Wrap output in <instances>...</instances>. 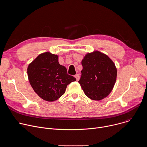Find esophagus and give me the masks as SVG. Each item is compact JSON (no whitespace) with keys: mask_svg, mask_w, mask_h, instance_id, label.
<instances>
[{"mask_svg":"<svg viewBox=\"0 0 147 147\" xmlns=\"http://www.w3.org/2000/svg\"><path fill=\"white\" fill-rule=\"evenodd\" d=\"M74 77H75V78H76L77 81H78V80H79V79H80V76H79V74H76V75L74 76Z\"/></svg>","mask_w":147,"mask_h":147,"instance_id":"esophagus-1","label":"esophagus"}]
</instances>
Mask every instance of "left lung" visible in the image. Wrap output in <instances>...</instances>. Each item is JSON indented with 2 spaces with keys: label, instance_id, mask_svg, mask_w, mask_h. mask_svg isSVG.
I'll use <instances>...</instances> for the list:
<instances>
[{
  "label": "left lung",
  "instance_id": "1",
  "mask_svg": "<svg viewBox=\"0 0 147 147\" xmlns=\"http://www.w3.org/2000/svg\"><path fill=\"white\" fill-rule=\"evenodd\" d=\"M82 70L78 82L89 98L99 100L112 91L116 80L113 61L99 51L87 53L82 60Z\"/></svg>",
  "mask_w": 147,
  "mask_h": 147
}]
</instances>
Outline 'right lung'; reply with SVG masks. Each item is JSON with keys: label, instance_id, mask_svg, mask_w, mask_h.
I'll return each mask as SVG.
<instances>
[{"label": "right lung", "instance_id": "obj_1", "mask_svg": "<svg viewBox=\"0 0 147 147\" xmlns=\"http://www.w3.org/2000/svg\"><path fill=\"white\" fill-rule=\"evenodd\" d=\"M27 74L34 91L49 102L59 99L65 94L67 85L76 80L59 64L58 56L48 52L40 54L31 63Z\"/></svg>", "mask_w": 147, "mask_h": 147}]
</instances>
